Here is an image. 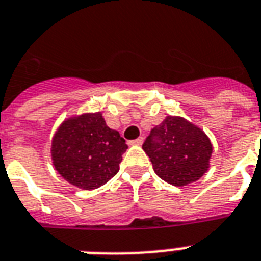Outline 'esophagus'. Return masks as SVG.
Returning a JSON list of instances; mask_svg holds the SVG:
<instances>
[{
  "label": "esophagus",
  "instance_id": "34e87169",
  "mask_svg": "<svg viewBox=\"0 0 261 261\" xmlns=\"http://www.w3.org/2000/svg\"><path fill=\"white\" fill-rule=\"evenodd\" d=\"M143 143H144L143 137H139V139H136V140H133V141H130V144H132V145H141Z\"/></svg>",
  "mask_w": 261,
  "mask_h": 261
}]
</instances>
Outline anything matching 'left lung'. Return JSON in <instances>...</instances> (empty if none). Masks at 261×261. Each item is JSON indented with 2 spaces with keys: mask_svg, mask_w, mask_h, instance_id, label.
I'll use <instances>...</instances> for the list:
<instances>
[{
  "mask_svg": "<svg viewBox=\"0 0 261 261\" xmlns=\"http://www.w3.org/2000/svg\"><path fill=\"white\" fill-rule=\"evenodd\" d=\"M143 149L159 177L182 187L197 181L208 171L212 144L200 128L181 117L168 116L150 130Z\"/></svg>",
  "mask_w": 261,
  "mask_h": 261,
  "instance_id": "8db88e82",
  "label": "left lung"
}]
</instances>
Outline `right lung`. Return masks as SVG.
<instances>
[{"label": "right lung", "mask_w": 261, "mask_h": 261, "mask_svg": "<svg viewBox=\"0 0 261 261\" xmlns=\"http://www.w3.org/2000/svg\"><path fill=\"white\" fill-rule=\"evenodd\" d=\"M126 149L125 140L107 126L101 113L66 120L51 141L56 171L83 189H96L116 176Z\"/></svg>", "instance_id": "right-lung-1"}]
</instances>
